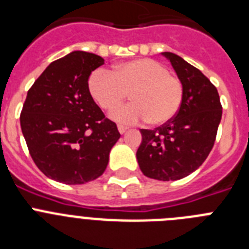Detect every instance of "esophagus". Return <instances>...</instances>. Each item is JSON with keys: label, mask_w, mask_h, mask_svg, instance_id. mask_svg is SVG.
Here are the masks:
<instances>
[{"label": "esophagus", "mask_w": 249, "mask_h": 249, "mask_svg": "<svg viewBox=\"0 0 249 249\" xmlns=\"http://www.w3.org/2000/svg\"><path fill=\"white\" fill-rule=\"evenodd\" d=\"M127 127H124V126H122V124H118V132H120L121 135H123V133H124V132L127 131Z\"/></svg>", "instance_id": "esophagus-1"}]
</instances>
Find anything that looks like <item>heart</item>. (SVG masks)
I'll list each match as a JSON object with an SVG mask.
<instances>
[{"mask_svg":"<svg viewBox=\"0 0 249 249\" xmlns=\"http://www.w3.org/2000/svg\"><path fill=\"white\" fill-rule=\"evenodd\" d=\"M89 89L101 108L112 109L128 97L133 102L111 112L114 121L135 124L148 121L163 124L172 120L181 108L184 89L178 77L158 61L140 58L116 66L111 72L100 68L92 72Z\"/></svg>","mask_w":249,"mask_h":249,"instance_id":"1","label":"heart"}]
</instances>
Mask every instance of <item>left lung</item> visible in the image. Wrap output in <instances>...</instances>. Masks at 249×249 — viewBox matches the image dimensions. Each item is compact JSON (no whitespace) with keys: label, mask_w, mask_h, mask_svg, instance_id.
Instances as JSON below:
<instances>
[{"label":"left lung","mask_w":249,"mask_h":249,"mask_svg":"<svg viewBox=\"0 0 249 249\" xmlns=\"http://www.w3.org/2000/svg\"><path fill=\"white\" fill-rule=\"evenodd\" d=\"M184 89L183 102L175 117L155 129H141L137 160L144 176L158 181L187 177L203 163L214 144L222 118L217 89L182 57L163 52Z\"/></svg>","instance_id":"obj_1"}]
</instances>
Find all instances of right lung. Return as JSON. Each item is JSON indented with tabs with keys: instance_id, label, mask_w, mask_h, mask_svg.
<instances>
[{
	"instance_id": "obj_1",
	"label": "right lung",
	"mask_w": 249,
	"mask_h": 249,
	"mask_svg": "<svg viewBox=\"0 0 249 249\" xmlns=\"http://www.w3.org/2000/svg\"><path fill=\"white\" fill-rule=\"evenodd\" d=\"M105 59L74 51L50 63L27 92L19 122L38 169L65 184H83L105 172L121 137L89 89L92 71Z\"/></svg>"
}]
</instances>
